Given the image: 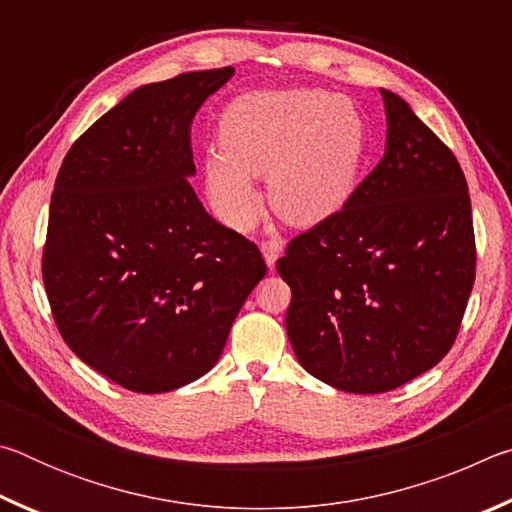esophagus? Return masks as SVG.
<instances>
[{
  "label": "esophagus",
  "mask_w": 512,
  "mask_h": 512,
  "mask_svg": "<svg viewBox=\"0 0 512 512\" xmlns=\"http://www.w3.org/2000/svg\"><path fill=\"white\" fill-rule=\"evenodd\" d=\"M280 253H282V244L277 239H271V241H262V255H264V259H266V266L271 268H275V262H277V257H280Z\"/></svg>",
  "instance_id": "34e87169"
}]
</instances>
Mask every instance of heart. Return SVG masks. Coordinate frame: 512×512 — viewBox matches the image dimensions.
I'll return each instance as SVG.
<instances>
[{
    "instance_id": "b5f03b06",
    "label": "heart",
    "mask_w": 512,
    "mask_h": 512,
    "mask_svg": "<svg viewBox=\"0 0 512 512\" xmlns=\"http://www.w3.org/2000/svg\"><path fill=\"white\" fill-rule=\"evenodd\" d=\"M221 151L203 162L207 196L223 223L248 230L259 212L255 176L273 210L293 225L339 212L357 178L363 128L352 103L325 90H266L232 101L221 119Z\"/></svg>"
}]
</instances>
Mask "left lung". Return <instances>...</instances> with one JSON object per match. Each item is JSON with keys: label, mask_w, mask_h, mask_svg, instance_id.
Listing matches in <instances>:
<instances>
[{"label": "left lung", "mask_w": 512, "mask_h": 512, "mask_svg": "<svg viewBox=\"0 0 512 512\" xmlns=\"http://www.w3.org/2000/svg\"><path fill=\"white\" fill-rule=\"evenodd\" d=\"M386 153L343 210L291 239L287 334L300 366L345 393H386L436 366L474 284L472 205L454 153L379 90Z\"/></svg>", "instance_id": "8db88e82"}]
</instances>
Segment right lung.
<instances>
[{
    "instance_id": "obj_1",
    "label": "right lung",
    "mask_w": 512,
    "mask_h": 512,
    "mask_svg": "<svg viewBox=\"0 0 512 512\" xmlns=\"http://www.w3.org/2000/svg\"><path fill=\"white\" fill-rule=\"evenodd\" d=\"M232 67L133 90L60 164L42 280L76 357L135 393L192 384L219 361L266 275L259 248L205 212L192 121Z\"/></svg>"
}]
</instances>
